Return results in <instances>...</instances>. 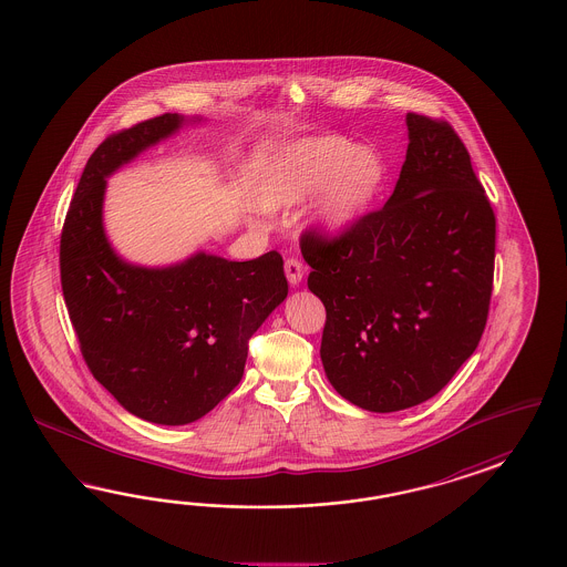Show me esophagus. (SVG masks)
<instances>
[{
	"label": "esophagus",
	"instance_id": "1",
	"mask_svg": "<svg viewBox=\"0 0 567 567\" xmlns=\"http://www.w3.org/2000/svg\"><path fill=\"white\" fill-rule=\"evenodd\" d=\"M307 274V265L300 260V258H288L286 260V275H288V281L292 286H298L302 281V277Z\"/></svg>",
	"mask_w": 567,
	"mask_h": 567
}]
</instances>
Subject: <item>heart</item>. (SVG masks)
<instances>
[{
	"label": "heart",
	"mask_w": 567,
	"mask_h": 567,
	"mask_svg": "<svg viewBox=\"0 0 567 567\" xmlns=\"http://www.w3.org/2000/svg\"><path fill=\"white\" fill-rule=\"evenodd\" d=\"M384 166L372 148L353 147L342 136H321L290 148L262 189V204L275 210L298 204L326 187L323 218L340 227L374 199Z\"/></svg>",
	"instance_id": "b5f03b06"
}]
</instances>
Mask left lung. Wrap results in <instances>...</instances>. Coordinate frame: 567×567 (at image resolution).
I'll return each instance as SVG.
<instances>
[{
  "label": "left lung",
  "instance_id": "left-lung-1",
  "mask_svg": "<svg viewBox=\"0 0 567 567\" xmlns=\"http://www.w3.org/2000/svg\"><path fill=\"white\" fill-rule=\"evenodd\" d=\"M405 122L386 204L336 235H300L309 290L326 307V374L370 412L437 395L477 349L494 288L496 216L468 151L445 120Z\"/></svg>",
  "mask_w": 567,
  "mask_h": 567
}]
</instances>
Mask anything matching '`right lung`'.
<instances>
[{
  "label": "right lung",
  "mask_w": 567,
  "mask_h": 567,
  "mask_svg": "<svg viewBox=\"0 0 567 567\" xmlns=\"http://www.w3.org/2000/svg\"><path fill=\"white\" fill-rule=\"evenodd\" d=\"M183 124L164 113L109 134L90 155L61 233V286L87 370L130 414L206 416L244 377L248 342L288 296L281 254H195L169 269L122 262L103 231L105 178Z\"/></svg>",
  "instance_id": "add662e5"
}]
</instances>
